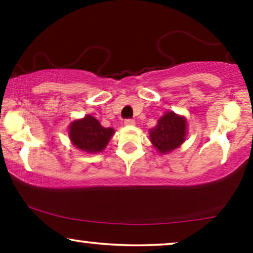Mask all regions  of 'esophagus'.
Returning <instances> with one entry per match:
<instances>
[{"label": "esophagus", "mask_w": 253, "mask_h": 253, "mask_svg": "<svg viewBox=\"0 0 253 253\" xmlns=\"http://www.w3.org/2000/svg\"><path fill=\"white\" fill-rule=\"evenodd\" d=\"M124 124H126V126H133L134 121L131 120V119H127V120L124 121Z\"/></svg>", "instance_id": "obj_1"}]
</instances>
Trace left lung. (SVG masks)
Returning a JSON list of instances; mask_svg holds the SVG:
<instances>
[{
	"label": "left lung",
	"mask_w": 253,
	"mask_h": 253,
	"mask_svg": "<svg viewBox=\"0 0 253 253\" xmlns=\"http://www.w3.org/2000/svg\"><path fill=\"white\" fill-rule=\"evenodd\" d=\"M186 120L174 112L166 113L153 129H150V140L161 154L169 153L184 143Z\"/></svg>",
	"instance_id": "left-lung-1"
}]
</instances>
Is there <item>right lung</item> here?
I'll list each match as a JSON object with an SVG mask.
<instances>
[{
	"label": "right lung",
	"instance_id": "obj_1",
	"mask_svg": "<svg viewBox=\"0 0 253 253\" xmlns=\"http://www.w3.org/2000/svg\"><path fill=\"white\" fill-rule=\"evenodd\" d=\"M113 134L114 129L103 127L99 121L91 115L76 120L69 126L71 143L87 153H98L105 150Z\"/></svg>",
	"mask_w": 253,
	"mask_h": 253
}]
</instances>
